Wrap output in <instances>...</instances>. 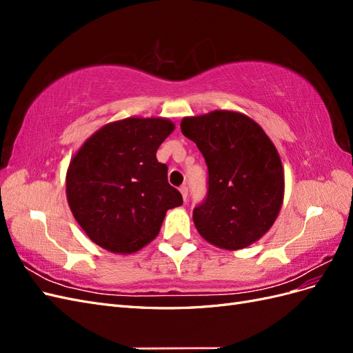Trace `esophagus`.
<instances>
[{
    "label": "esophagus",
    "mask_w": 353,
    "mask_h": 353,
    "mask_svg": "<svg viewBox=\"0 0 353 353\" xmlns=\"http://www.w3.org/2000/svg\"><path fill=\"white\" fill-rule=\"evenodd\" d=\"M179 191H181V194H183L184 201H187V197H188V187H187V185H181V187H179Z\"/></svg>",
    "instance_id": "obj_1"
}]
</instances>
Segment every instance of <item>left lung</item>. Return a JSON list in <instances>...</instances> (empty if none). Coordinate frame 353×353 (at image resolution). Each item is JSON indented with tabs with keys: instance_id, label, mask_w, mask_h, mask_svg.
Wrapping results in <instances>:
<instances>
[{
	"instance_id": "8db88e82",
	"label": "left lung",
	"mask_w": 353,
	"mask_h": 353,
	"mask_svg": "<svg viewBox=\"0 0 353 353\" xmlns=\"http://www.w3.org/2000/svg\"><path fill=\"white\" fill-rule=\"evenodd\" d=\"M181 131L208 165V194L193 210L200 236L227 250L258 241L284 197L281 159L268 135L249 116L228 110L184 117Z\"/></svg>"
}]
</instances>
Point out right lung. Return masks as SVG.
Returning a JSON list of instances; mask_svg holds the SVG:
<instances>
[{
	"label": "right lung",
	"mask_w": 353,
	"mask_h": 353,
	"mask_svg": "<svg viewBox=\"0 0 353 353\" xmlns=\"http://www.w3.org/2000/svg\"><path fill=\"white\" fill-rule=\"evenodd\" d=\"M175 125L163 117H126L104 125L73 156L66 175L70 210L100 248L134 253L153 241L166 210L183 205L156 152Z\"/></svg>",
	"instance_id": "add662e5"
}]
</instances>
